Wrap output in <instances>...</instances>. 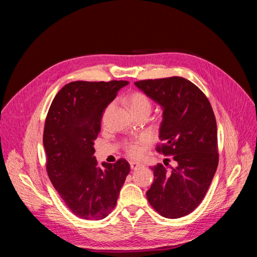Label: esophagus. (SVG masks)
I'll use <instances>...</instances> for the list:
<instances>
[{"mask_svg": "<svg viewBox=\"0 0 257 257\" xmlns=\"http://www.w3.org/2000/svg\"><path fill=\"white\" fill-rule=\"evenodd\" d=\"M141 167V165L138 164V163H136V162H131V168L133 169V170H135V169H137V168H139Z\"/></svg>", "mask_w": 257, "mask_h": 257, "instance_id": "esophagus-1", "label": "esophagus"}]
</instances>
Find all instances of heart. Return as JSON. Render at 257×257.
I'll use <instances>...</instances> for the list:
<instances>
[{
	"instance_id": "obj_1",
	"label": "heart",
	"mask_w": 257,
	"mask_h": 257,
	"mask_svg": "<svg viewBox=\"0 0 257 257\" xmlns=\"http://www.w3.org/2000/svg\"><path fill=\"white\" fill-rule=\"evenodd\" d=\"M128 103L131 106V109L134 113L143 111V110H151V100L149 99L145 93L142 92H134L132 93L128 97ZM149 145V139L146 137H142L136 141H127L124 143V150L130 158L139 159L142 158L146 148Z\"/></svg>"
}]
</instances>
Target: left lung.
I'll return each mask as SVG.
<instances>
[{
  "mask_svg": "<svg viewBox=\"0 0 257 257\" xmlns=\"http://www.w3.org/2000/svg\"><path fill=\"white\" fill-rule=\"evenodd\" d=\"M136 87L163 107L157 151L173 155L176 166L158 164L147 198L155 211L178 219L195 210L204 199L219 164L216 121L209 99L182 77L147 79ZM169 161V160H168Z\"/></svg>",
  "mask_w": 257,
  "mask_h": 257,
  "instance_id": "left-lung-1",
  "label": "left lung"
}]
</instances>
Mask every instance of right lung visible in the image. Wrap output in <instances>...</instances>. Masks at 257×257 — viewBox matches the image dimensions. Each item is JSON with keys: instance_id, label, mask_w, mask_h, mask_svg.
Masks as SVG:
<instances>
[{"instance_id": "obj_1", "label": "right lung", "mask_w": 257, "mask_h": 257, "mask_svg": "<svg viewBox=\"0 0 257 257\" xmlns=\"http://www.w3.org/2000/svg\"><path fill=\"white\" fill-rule=\"evenodd\" d=\"M125 80L73 81L53 98L43 143L50 181L71 211L84 220H102L115 207L131 167L126 160L97 164L94 142L105 108Z\"/></svg>"}]
</instances>
